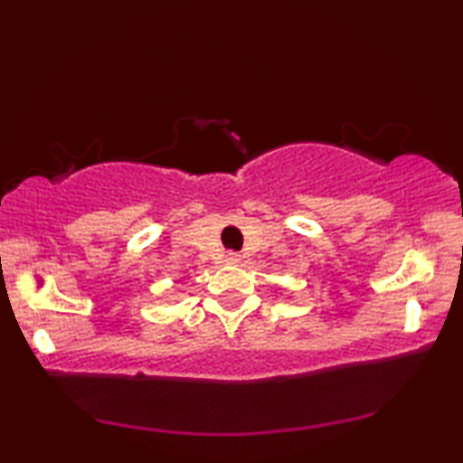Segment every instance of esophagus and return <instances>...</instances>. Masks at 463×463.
I'll return each instance as SVG.
<instances>
[{
    "mask_svg": "<svg viewBox=\"0 0 463 463\" xmlns=\"http://www.w3.org/2000/svg\"><path fill=\"white\" fill-rule=\"evenodd\" d=\"M225 261L232 263V265H236V263H240V255H238V252H230V255L225 257Z\"/></svg>",
    "mask_w": 463,
    "mask_h": 463,
    "instance_id": "esophagus-1",
    "label": "esophagus"
}]
</instances>
